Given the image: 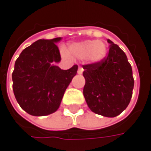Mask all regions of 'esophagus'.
Listing matches in <instances>:
<instances>
[{"label":"esophagus","instance_id":"34e87169","mask_svg":"<svg viewBox=\"0 0 151 151\" xmlns=\"http://www.w3.org/2000/svg\"><path fill=\"white\" fill-rule=\"evenodd\" d=\"M83 70H83V68H82V67H79V69H78V71H77V73H78V74H82V72H83Z\"/></svg>","mask_w":151,"mask_h":151}]
</instances>
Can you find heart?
<instances>
[{"mask_svg": "<svg viewBox=\"0 0 151 151\" xmlns=\"http://www.w3.org/2000/svg\"><path fill=\"white\" fill-rule=\"evenodd\" d=\"M68 53L77 59H87L92 63H98L106 57L107 46L99 40H86L71 44L68 49Z\"/></svg>", "mask_w": 151, "mask_h": 151, "instance_id": "heart-1", "label": "heart"}]
</instances>
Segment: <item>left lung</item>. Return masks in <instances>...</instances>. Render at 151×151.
I'll list each match as a JSON object with an SVG mask.
<instances>
[{
    "label": "left lung",
    "mask_w": 151,
    "mask_h": 151,
    "mask_svg": "<svg viewBox=\"0 0 151 151\" xmlns=\"http://www.w3.org/2000/svg\"><path fill=\"white\" fill-rule=\"evenodd\" d=\"M107 57L82 65L86 84L83 95L93 113L113 118L129 104L134 89L132 67L125 53L109 39Z\"/></svg>",
    "instance_id": "left-lung-1"
}]
</instances>
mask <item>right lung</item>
I'll use <instances>...</instances> for the list:
<instances>
[{
	"mask_svg": "<svg viewBox=\"0 0 151 151\" xmlns=\"http://www.w3.org/2000/svg\"><path fill=\"white\" fill-rule=\"evenodd\" d=\"M61 38L39 39L22 50L15 62L12 89L20 107L32 116L57 111L78 65L61 70L54 65L61 60L56 43Z\"/></svg>",
	"mask_w": 151,
	"mask_h": 151,
	"instance_id": "add662e5",
	"label": "right lung"
}]
</instances>
